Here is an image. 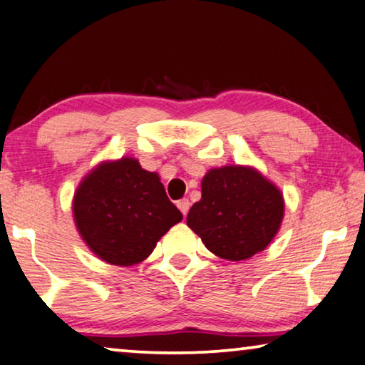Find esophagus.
I'll use <instances>...</instances> for the list:
<instances>
[{"label": "esophagus", "instance_id": "34e87169", "mask_svg": "<svg viewBox=\"0 0 365 365\" xmlns=\"http://www.w3.org/2000/svg\"><path fill=\"white\" fill-rule=\"evenodd\" d=\"M178 208H179V210L182 212L184 217H186L187 212H189V208H190V202H189V199H181V200H179V202H178Z\"/></svg>", "mask_w": 365, "mask_h": 365}]
</instances>
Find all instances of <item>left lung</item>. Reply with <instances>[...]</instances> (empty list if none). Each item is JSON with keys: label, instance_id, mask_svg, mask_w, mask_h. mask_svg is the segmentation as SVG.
<instances>
[{"label": "left lung", "instance_id": "obj_1", "mask_svg": "<svg viewBox=\"0 0 365 365\" xmlns=\"http://www.w3.org/2000/svg\"><path fill=\"white\" fill-rule=\"evenodd\" d=\"M284 197L254 166L225 165L202 178L187 226L217 257L239 262L268 247L282 228Z\"/></svg>", "mask_w": 365, "mask_h": 365}]
</instances>
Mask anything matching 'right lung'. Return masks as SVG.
Instances as JSON below:
<instances>
[{"label":"right lung","instance_id":"add662e5","mask_svg":"<svg viewBox=\"0 0 365 365\" xmlns=\"http://www.w3.org/2000/svg\"><path fill=\"white\" fill-rule=\"evenodd\" d=\"M77 232L100 260L133 267L182 220L168 199L158 173L139 160H105L82 178L73 199Z\"/></svg>","mask_w":365,"mask_h":365}]
</instances>
